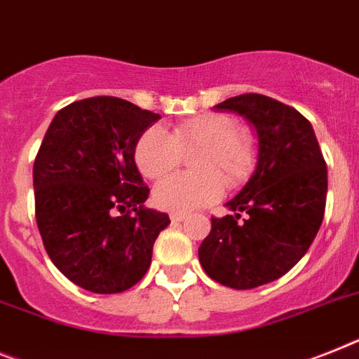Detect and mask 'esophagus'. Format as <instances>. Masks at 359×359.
<instances>
[{
  "mask_svg": "<svg viewBox=\"0 0 359 359\" xmlns=\"http://www.w3.org/2000/svg\"><path fill=\"white\" fill-rule=\"evenodd\" d=\"M170 219H171V222H182V221H186V215L184 213H171Z\"/></svg>",
  "mask_w": 359,
  "mask_h": 359,
  "instance_id": "obj_1",
  "label": "esophagus"
}]
</instances>
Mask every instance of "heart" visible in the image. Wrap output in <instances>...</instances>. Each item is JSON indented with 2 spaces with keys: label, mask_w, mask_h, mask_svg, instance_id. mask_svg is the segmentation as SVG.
Returning <instances> with one entry per match:
<instances>
[{
  "label": "heart",
  "mask_w": 359,
  "mask_h": 359,
  "mask_svg": "<svg viewBox=\"0 0 359 359\" xmlns=\"http://www.w3.org/2000/svg\"><path fill=\"white\" fill-rule=\"evenodd\" d=\"M197 175H171L155 186L153 201L161 210L189 213L215 203L224 181L237 184L254 170L255 144L239 131V122L222 113L201 114L177 123L171 133L153 126L135 147V162L146 179H162L180 164L182 153H191ZM223 176L221 177L220 175Z\"/></svg>",
  "instance_id": "1"
}]
</instances>
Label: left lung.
<instances>
[{
	"label": "left lung",
	"mask_w": 359,
	"mask_h": 359,
	"mask_svg": "<svg viewBox=\"0 0 359 359\" xmlns=\"http://www.w3.org/2000/svg\"><path fill=\"white\" fill-rule=\"evenodd\" d=\"M245 116L257 135V162L245 188L212 219L198 261L213 281L236 290L272 283L296 266L323 222L327 164L312 123L264 95H239L213 107ZM241 212H248L243 223Z\"/></svg>",
	"instance_id": "obj_1"
}]
</instances>
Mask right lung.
<instances>
[{
  "label": "right lung",
  "mask_w": 359,
  "mask_h": 359,
  "mask_svg": "<svg viewBox=\"0 0 359 359\" xmlns=\"http://www.w3.org/2000/svg\"><path fill=\"white\" fill-rule=\"evenodd\" d=\"M161 114L114 96L56 113L36 155V222L54 266L95 294L137 285L170 217L147 210L135 147Z\"/></svg>",
  "instance_id": "obj_1"
}]
</instances>
